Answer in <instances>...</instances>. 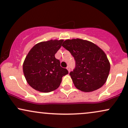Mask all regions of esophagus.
<instances>
[{
  "label": "esophagus",
  "instance_id": "34e87169",
  "mask_svg": "<svg viewBox=\"0 0 128 128\" xmlns=\"http://www.w3.org/2000/svg\"><path fill=\"white\" fill-rule=\"evenodd\" d=\"M66 69H68V72H70V67L69 66H68L66 67Z\"/></svg>",
  "mask_w": 128,
  "mask_h": 128
}]
</instances>
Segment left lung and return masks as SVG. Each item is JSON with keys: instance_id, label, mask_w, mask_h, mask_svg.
Wrapping results in <instances>:
<instances>
[{"instance_id": "obj_1", "label": "left lung", "mask_w": 128, "mask_h": 128, "mask_svg": "<svg viewBox=\"0 0 128 128\" xmlns=\"http://www.w3.org/2000/svg\"><path fill=\"white\" fill-rule=\"evenodd\" d=\"M63 47L75 60V67L69 73L75 87L84 92H91L104 84L110 65L106 55L94 43L81 39L67 40Z\"/></svg>"}]
</instances>
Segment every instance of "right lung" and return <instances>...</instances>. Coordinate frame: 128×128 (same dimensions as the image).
I'll list each match as a JSON object with an SVG mask.
<instances>
[{"label":"right lung","mask_w":128,"mask_h":128,"mask_svg":"<svg viewBox=\"0 0 128 128\" xmlns=\"http://www.w3.org/2000/svg\"><path fill=\"white\" fill-rule=\"evenodd\" d=\"M63 40H50L34 46L29 52L23 64V72L28 84L40 92H49L56 90L62 78L68 74L60 66L55 54Z\"/></svg>","instance_id":"right-lung-1"}]
</instances>
